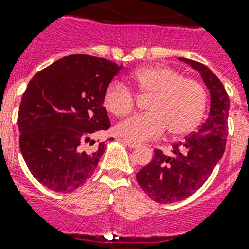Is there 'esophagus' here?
I'll return each instance as SVG.
<instances>
[{
	"label": "esophagus",
	"mask_w": 249,
	"mask_h": 249,
	"mask_svg": "<svg viewBox=\"0 0 249 249\" xmlns=\"http://www.w3.org/2000/svg\"><path fill=\"white\" fill-rule=\"evenodd\" d=\"M123 143L125 144V145H128L129 148H137L139 144L135 143V142H131V141H126V139H123Z\"/></svg>",
	"instance_id": "obj_1"
}]
</instances>
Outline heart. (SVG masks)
Wrapping results in <instances>:
<instances>
[{"instance_id":"b5f03b06","label":"heart","mask_w":249,"mask_h":249,"mask_svg":"<svg viewBox=\"0 0 249 249\" xmlns=\"http://www.w3.org/2000/svg\"><path fill=\"white\" fill-rule=\"evenodd\" d=\"M139 93L149 96V112L121 121L116 131L131 142L160 138L166 128L171 135H183L199 124L205 112L208 93L196 79L186 78L167 66L145 67L133 73ZM104 105L112 115L123 118L137 105V97L125 83L112 81L104 93Z\"/></svg>"}]
</instances>
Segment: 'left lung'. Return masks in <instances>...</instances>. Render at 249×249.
Instances as JSON below:
<instances>
[{
	"instance_id": "left-lung-1",
	"label": "left lung",
	"mask_w": 249,
	"mask_h": 249,
	"mask_svg": "<svg viewBox=\"0 0 249 249\" xmlns=\"http://www.w3.org/2000/svg\"><path fill=\"white\" fill-rule=\"evenodd\" d=\"M201 74L210 91L209 118L194 131L172 145L171 154L154 149L152 162L137 173V181L150 199L160 204L187 199L205 183L225 150L229 96L220 79L205 64L178 58Z\"/></svg>"
}]
</instances>
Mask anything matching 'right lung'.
I'll return each mask as SVG.
<instances>
[{
  "mask_svg": "<svg viewBox=\"0 0 249 249\" xmlns=\"http://www.w3.org/2000/svg\"><path fill=\"white\" fill-rule=\"evenodd\" d=\"M120 70L105 58L73 54L30 79L18 108V144L41 185L72 192L92 176L105 142L89 148L91 137L111 125L104 93Z\"/></svg>",
  "mask_w": 249,
  "mask_h": 249,
  "instance_id": "right-lung-1",
  "label": "right lung"
}]
</instances>
